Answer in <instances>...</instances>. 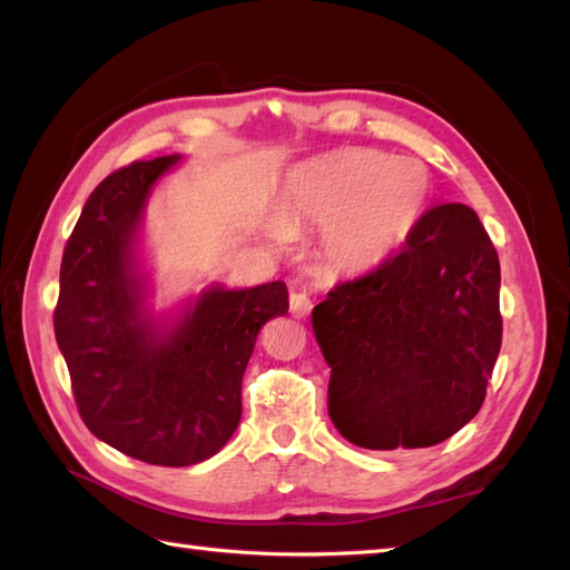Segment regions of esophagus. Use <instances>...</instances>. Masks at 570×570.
Here are the masks:
<instances>
[{
    "label": "esophagus",
    "instance_id": "obj_1",
    "mask_svg": "<svg viewBox=\"0 0 570 570\" xmlns=\"http://www.w3.org/2000/svg\"><path fill=\"white\" fill-rule=\"evenodd\" d=\"M288 308H292V314L296 318H306L311 314V308H314V301H311L304 292H296L288 298Z\"/></svg>",
    "mask_w": 570,
    "mask_h": 570
}]
</instances>
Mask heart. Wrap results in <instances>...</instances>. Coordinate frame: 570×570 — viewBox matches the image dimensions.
Instances as JSON below:
<instances>
[{
    "label": "heart",
    "instance_id": "1",
    "mask_svg": "<svg viewBox=\"0 0 570 570\" xmlns=\"http://www.w3.org/2000/svg\"><path fill=\"white\" fill-rule=\"evenodd\" d=\"M430 177L420 163L377 150H341L298 167L276 205L278 227H318L316 259L331 274L361 276L393 259L425 212Z\"/></svg>",
    "mask_w": 570,
    "mask_h": 570
}]
</instances>
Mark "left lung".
I'll list each match as a JSON object with an SVG mask.
<instances>
[{"mask_svg":"<svg viewBox=\"0 0 570 570\" xmlns=\"http://www.w3.org/2000/svg\"><path fill=\"white\" fill-rule=\"evenodd\" d=\"M499 256L476 212L428 209L393 259L314 308L328 415L365 450L440 444L487 397L501 348Z\"/></svg>","mask_w":570,"mask_h":570,"instance_id":"obj_1","label":"left lung"}]
</instances>
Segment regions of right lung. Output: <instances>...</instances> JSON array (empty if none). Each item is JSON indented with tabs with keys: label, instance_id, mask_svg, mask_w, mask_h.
Listing matches in <instances>:
<instances>
[{
	"label": "right lung",
	"instance_id": "add662e5",
	"mask_svg": "<svg viewBox=\"0 0 570 570\" xmlns=\"http://www.w3.org/2000/svg\"><path fill=\"white\" fill-rule=\"evenodd\" d=\"M180 155L110 173L66 242L56 343L76 407L98 440L158 466H189L225 448L242 417L256 336L288 311L284 282L212 286L173 326L145 308L136 237L153 185Z\"/></svg>",
	"mask_w": 570,
	"mask_h": 570
}]
</instances>
